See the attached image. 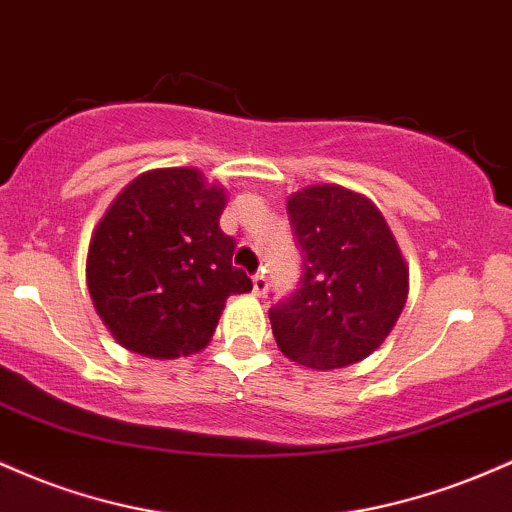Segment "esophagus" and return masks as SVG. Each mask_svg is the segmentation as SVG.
Returning a JSON list of instances; mask_svg holds the SVG:
<instances>
[{
    "label": "esophagus",
    "mask_w": 512,
    "mask_h": 512,
    "mask_svg": "<svg viewBox=\"0 0 512 512\" xmlns=\"http://www.w3.org/2000/svg\"><path fill=\"white\" fill-rule=\"evenodd\" d=\"M266 290H268V278H266V273H256L254 275V292L256 295H266Z\"/></svg>",
    "instance_id": "34e87169"
}]
</instances>
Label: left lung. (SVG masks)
I'll return each mask as SVG.
<instances>
[{
	"label": "left lung",
	"mask_w": 512,
	"mask_h": 512,
	"mask_svg": "<svg viewBox=\"0 0 512 512\" xmlns=\"http://www.w3.org/2000/svg\"><path fill=\"white\" fill-rule=\"evenodd\" d=\"M302 256L297 290L268 309L278 348L312 370L367 358L404 309L409 271L382 212L341 186H309L287 200Z\"/></svg>",
	"instance_id": "left-lung-1"
}]
</instances>
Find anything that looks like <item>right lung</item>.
I'll use <instances>...</instances> for the list:
<instances>
[{"instance_id": "add662e5", "label": "right lung", "mask_w": 512, "mask_h": 512, "mask_svg": "<svg viewBox=\"0 0 512 512\" xmlns=\"http://www.w3.org/2000/svg\"><path fill=\"white\" fill-rule=\"evenodd\" d=\"M225 203L195 169L147 171L113 200L91 237L86 280L120 346L159 360L198 353L227 297L254 287L232 266Z\"/></svg>"}]
</instances>
